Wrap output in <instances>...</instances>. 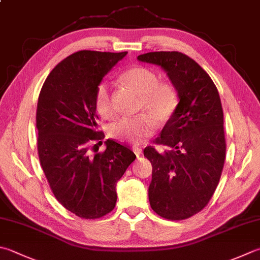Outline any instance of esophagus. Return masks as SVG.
<instances>
[{
	"instance_id": "obj_1",
	"label": "esophagus",
	"mask_w": 260,
	"mask_h": 260,
	"mask_svg": "<svg viewBox=\"0 0 260 260\" xmlns=\"http://www.w3.org/2000/svg\"><path fill=\"white\" fill-rule=\"evenodd\" d=\"M132 150H134V153H135L137 156H140L141 153H143V149H141L140 147H138V146H134V147H132Z\"/></svg>"
}]
</instances>
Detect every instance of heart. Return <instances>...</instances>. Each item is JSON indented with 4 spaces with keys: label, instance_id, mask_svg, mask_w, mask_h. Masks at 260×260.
Masks as SVG:
<instances>
[{
    "label": "heart",
    "instance_id": "obj_1",
    "mask_svg": "<svg viewBox=\"0 0 260 260\" xmlns=\"http://www.w3.org/2000/svg\"><path fill=\"white\" fill-rule=\"evenodd\" d=\"M121 82L140 96L138 111L145 114L122 117L110 126V136L117 141L141 144L154 134L156 121H169L179 105V95L168 82H159L155 72L143 67H136L121 76ZM95 109L103 119L114 117L110 87L105 82L99 85L95 92Z\"/></svg>",
    "mask_w": 260,
    "mask_h": 260
}]
</instances>
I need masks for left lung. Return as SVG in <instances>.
<instances>
[{"instance_id":"8db88e82","label":"left lung","mask_w":260,"mask_h":260,"mask_svg":"<svg viewBox=\"0 0 260 260\" xmlns=\"http://www.w3.org/2000/svg\"><path fill=\"white\" fill-rule=\"evenodd\" d=\"M138 61L160 67L178 91L179 105L156 144L146 147L153 165L150 207L159 216L180 221L200 212L216 189L225 160L223 110L216 86L202 67L180 52H150Z\"/></svg>"}]
</instances>
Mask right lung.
I'll list each match as a JSON object with an SVG mask.
<instances>
[{
	"label": "right lung",
	"mask_w": 260,
	"mask_h": 260,
	"mask_svg": "<svg viewBox=\"0 0 260 260\" xmlns=\"http://www.w3.org/2000/svg\"><path fill=\"white\" fill-rule=\"evenodd\" d=\"M125 55L126 52L73 53L51 71L38 97L41 165L58 203L81 218H100L113 210L117 181L136 159L128 147L110 139L105 151L88 153L91 141L104 138L97 124L96 89Z\"/></svg>",
	"instance_id": "obj_1"
}]
</instances>
